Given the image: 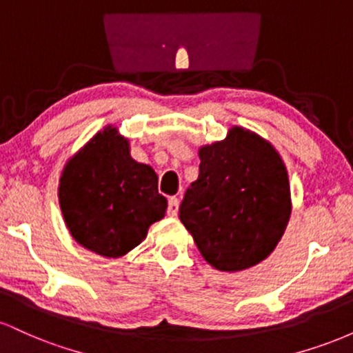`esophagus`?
<instances>
[{"instance_id": "1", "label": "esophagus", "mask_w": 353, "mask_h": 353, "mask_svg": "<svg viewBox=\"0 0 353 353\" xmlns=\"http://www.w3.org/2000/svg\"><path fill=\"white\" fill-rule=\"evenodd\" d=\"M168 214L171 217H176L179 214V199L177 197H171L168 202Z\"/></svg>"}]
</instances>
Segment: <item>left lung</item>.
Wrapping results in <instances>:
<instances>
[{
    "label": "left lung",
    "instance_id": "8db88e82",
    "mask_svg": "<svg viewBox=\"0 0 353 353\" xmlns=\"http://www.w3.org/2000/svg\"><path fill=\"white\" fill-rule=\"evenodd\" d=\"M199 177L179 209L204 261L221 272L257 265L274 252L292 212L289 172L269 141L242 125L199 148Z\"/></svg>",
    "mask_w": 353,
    "mask_h": 353
}]
</instances>
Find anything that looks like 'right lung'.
Returning <instances> with one entry per match:
<instances>
[{
    "instance_id": "obj_1",
    "label": "right lung",
    "mask_w": 353,
    "mask_h": 353,
    "mask_svg": "<svg viewBox=\"0 0 353 353\" xmlns=\"http://www.w3.org/2000/svg\"><path fill=\"white\" fill-rule=\"evenodd\" d=\"M58 197L72 239L108 259L131 252L168 209L154 169L132 159L129 139L112 124L66 161Z\"/></svg>"
}]
</instances>
